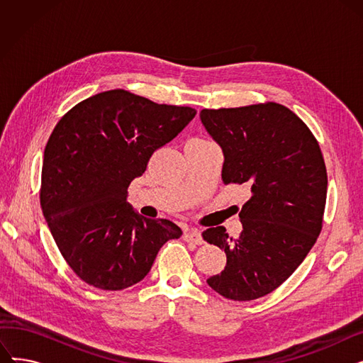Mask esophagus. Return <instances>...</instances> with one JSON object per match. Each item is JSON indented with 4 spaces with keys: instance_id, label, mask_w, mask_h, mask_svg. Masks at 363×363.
Wrapping results in <instances>:
<instances>
[{
    "instance_id": "esophagus-1",
    "label": "esophagus",
    "mask_w": 363,
    "mask_h": 363,
    "mask_svg": "<svg viewBox=\"0 0 363 363\" xmlns=\"http://www.w3.org/2000/svg\"><path fill=\"white\" fill-rule=\"evenodd\" d=\"M184 240L191 241V242L199 244V245H201L204 242L203 238H201V233L199 230H196V228H191V230H186L185 234H184Z\"/></svg>"
}]
</instances>
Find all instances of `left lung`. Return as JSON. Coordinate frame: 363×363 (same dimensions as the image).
<instances>
[{
	"label": "left lung",
	"instance_id": "8db88e82",
	"mask_svg": "<svg viewBox=\"0 0 363 363\" xmlns=\"http://www.w3.org/2000/svg\"><path fill=\"white\" fill-rule=\"evenodd\" d=\"M200 121L222 148L223 184H245L242 233L208 228L204 241L226 255L207 279L220 296L247 301L272 293L308 256L320 230L327 169L309 128L281 104L201 110Z\"/></svg>",
	"mask_w": 363,
	"mask_h": 363
}]
</instances>
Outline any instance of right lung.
<instances>
[{"label": "right lung", "instance_id": "1", "mask_svg": "<svg viewBox=\"0 0 363 363\" xmlns=\"http://www.w3.org/2000/svg\"><path fill=\"white\" fill-rule=\"evenodd\" d=\"M196 114L111 89L55 125L44 151L43 213L65 260L92 287L118 291L143 281L162 245L182 235L177 223L133 211L128 186Z\"/></svg>", "mask_w": 363, "mask_h": 363}]
</instances>
